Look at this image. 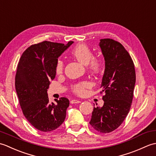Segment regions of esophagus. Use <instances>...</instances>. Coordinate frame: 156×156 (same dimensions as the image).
Segmentation results:
<instances>
[{"instance_id": "obj_1", "label": "esophagus", "mask_w": 156, "mask_h": 156, "mask_svg": "<svg viewBox=\"0 0 156 156\" xmlns=\"http://www.w3.org/2000/svg\"><path fill=\"white\" fill-rule=\"evenodd\" d=\"M80 101H78V100H76V99H74V100H72L70 101V103L71 104H76V103H80Z\"/></svg>"}]
</instances>
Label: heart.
<instances>
[{
  "label": "heart",
  "instance_id": "obj_1",
  "mask_svg": "<svg viewBox=\"0 0 156 156\" xmlns=\"http://www.w3.org/2000/svg\"><path fill=\"white\" fill-rule=\"evenodd\" d=\"M71 54L78 62L84 65H87L90 72L93 74H98L103 67V62L101 59L94 58L93 53L87 45L79 44L72 49ZM64 62L62 59H58L55 64V72L60 74L64 71ZM90 84L88 82H82L73 86L72 90L76 94L83 95L86 89L90 87Z\"/></svg>",
  "mask_w": 156,
  "mask_h": 156
}]
</instances>
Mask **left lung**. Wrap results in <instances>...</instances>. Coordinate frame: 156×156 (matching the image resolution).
Wrapping results in <instances>:
<instances>
[{
  "label": "left lung",
  "instance_id": "left-lung-1",
  "mask_svg": "<svg viewBox=\"0 0 156 156\" xmlns=\"http://www.w3.org/2000/svg\"><path fill=\"white\" fill-rule=\"evenodd\" d=\"M105 61L101 88L105 95L102 107H94L90 124L95 130L107 133L120 126L130 110L135 84L134 64L120 43L102 39L99 43Z\"/></svg>",
  "mask_w": 156,
  "mask_h": 156
}]
</instances>
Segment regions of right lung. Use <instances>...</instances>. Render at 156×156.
Masks as SVG:
<instances>
[{"instance_id": "obj_1", "label": "right lung", "mask_w": 156, "mask_h": 156, "mask_svg": "<svg viewBox=\"0 0 156 156\" xmlns=\"http://www.w3.org/2000/svg\"><path fill=\"white\" fill-rule=\"evenodd\" d=\"M73 43L43 41L29 47L19 59L15 88L20 106L27 121L41 131L55 130L65 120L69 100L62 97L49 103L47 91L55 77L58 58Z\"/></svg>"}]
</instances>
